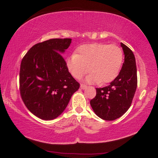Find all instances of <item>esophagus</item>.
Returning <instances> with one entry per match:
<instances>
[{
    "label": "esophagus",
    "mask_w": 158,
    "mask_h": 158,
    "mask_svg": "<svg viewBox=\"0 0 158 158\" xmlns=\"http://www.w3.org/2000/svg\"><path fill=\"white\" fill-rule=\"evenodd\" d=\"M86 85H85V84H81V85H80V88H81V89H85L86 88Z\"/></svg>",
    "instance_id": "obj_1"
}]
</instances>
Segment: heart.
I'll return each instance as SVG.
<instances>
[{
	"instance_id": "heart-1",
	"label": "heart",
	"mask_w": 158,
	"mask_h": 158,
	"mask_svg": "<svg viewBox=\"0 0 158 158\" xmlns=\"http://www.w3.org/2000/svg\"><path fill=\"white\" fill-rule=\"evenodd\" d=\"M65 60L67 70L73 77L81 79L89 70L85 78L89 84H106L118 75L124 60L122 50L116 45L94 43L82 45Z\"/></svg>"
}]
</instances>
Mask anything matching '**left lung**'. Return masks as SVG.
Segmentation results:
<instances>
[{
    "mask_svg": "<svg viewBox=\"0 0 158 158\" xmlns=\"http://www.w3.org/2000/svg\"><path fill=\"white\" fill-rule=\"evenodd\" d=\"M124 62L119 73L110 85L96 88L90 106L97 116L112 121L122 116L132 104L137 85L135 58L132 50L121 43Z\"/></svg>",
    "mask_w": 158,
    "mask_h": 158,
    "instance_id": "1",
    "label": "left lung"
}]
</instances>
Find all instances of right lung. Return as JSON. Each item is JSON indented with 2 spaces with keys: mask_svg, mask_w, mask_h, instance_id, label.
Instances as JSON below:
<instances>
[{
  "mask_svg": "<svg viewBox=\"0 0 158 158\" xmlns=\"http://www.w3.org/2000/svg\"><path fill=\"white\" fill-rule=\"evenodd\" d=\"M71 41L52 39L39 43L22 59L19 73L21 98L28 110L41 119L59 117L79 88L61 54Z\"/></svg>",
  "mask_w": 158,
  "mask_h": 158,
  "instance_id": "right-lung-1",
  "label": "right lung"
}]
</instances>
